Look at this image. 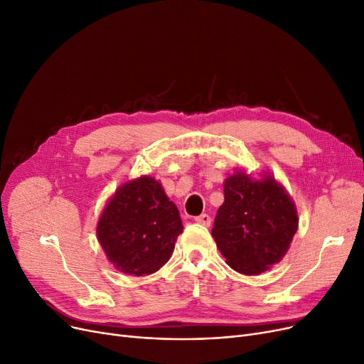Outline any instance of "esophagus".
<instances>
[{
    "mask_svg": "<svg viewBox=\"0 0 364 364\" xmlns=\"http://www.w3.org/2000/svg\"><path fill=\"white\" fill-rule=\"evenodd\" d=\"M195 221L199 225H203V226H210L211 225V217L208 214H200L198 217H195Z\"/></svg>",
    "mask_w": 364,
    "mask_h": 364,
    "instance_id": "1",
    "label": "esophagus"
}]
</instances>
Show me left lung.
Wrapping results in <instances>:
<instances>
[{
  "label": "left lung",
  "mask_w": 364,
  "mask_h": 364,
  "mask_svg": "<svg viewBox=\"0 0 364 364\" xmlns=\"http://www.w3.org/2000/svg\"><path fill=\"white\" fill-rule=\"evenodd\" d=\"M296 230L294 203L271 176L257 181L235 173L225 181L211 233L232 269L262 274L284 257Z\"/></svg>",
  "instance_id": "left-lung-1"
}]
</instances>
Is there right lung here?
Segmentation results:
<instances>
[{"instance_id": "obj_1", "label": "right lung", "mask_w": 364, "mask_h": 364, "mask_svg": "<svg viewBox=\"0 0 364 364\" xmlns=\"http://www.w3.org/2000/svg\"><path fill=\"white\" fill-rule=\"evenodd\" d=\"M183 232L180 213L151 177L123 184L98 221V240L116 269L150 275L171 257Z\"/></svg>"}]
</instances>
